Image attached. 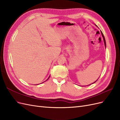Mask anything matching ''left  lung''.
Returning a JSON list of instances; mask_svg holds the SVG:
<instances>
[{
	"mask_svg": "<svg viewBox=\"0 0 120 120\" xmlns=\"http://www.w3.org/2000/svg\"><path fill=\"white\" fill-rule=\"evenodd\" d=\"M101 34H102V37H103V40H104V44H105V47H106V41H105V38H104V35H103V33H102V32H101ZM99 79V78H98ZM97 80H98V79H97ZM96 81H95L94 82V83H95Z\"/></svg>",
	"mask_w": 120,
	"mask_h": 120,
	"instance_id": "8db88e82",
	"label": "left lung"
}]
</instances>
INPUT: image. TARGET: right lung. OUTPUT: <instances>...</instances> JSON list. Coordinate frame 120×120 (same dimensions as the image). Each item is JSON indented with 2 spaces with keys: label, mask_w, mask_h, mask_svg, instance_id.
Segmentation results:
<instances>
[{
  "label": "right lung",
  "mask_w": 120,
  "mask_h": 120,
  "mask_svg": "<svg viewBox=\"0 0 120 120\" xmlns=\"http://www.w3.org/2000/svg\"><path fill=\"white\" fill-rule=\"evenodd\" d=\"M49 77H50V76H49V77H48V79H47V80H48V79H49ZM47 80H46V81H47Z\"/></svg>",
  "instance_id": "add662e5"
}]
</instances>
